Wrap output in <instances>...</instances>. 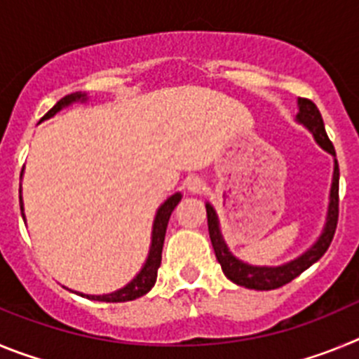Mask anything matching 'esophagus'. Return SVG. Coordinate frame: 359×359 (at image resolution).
<instances>
[{"instance_id": "34e87169", "label": "esophagus", "mask_w": 359, "mask_h": 359, "mask_svg": "<svg viewBox=\"0 0 359 359\" xmlns=\"http://www.w3.org/2000/svg\"><path fill=\"white\" fill-rule=\"evenodd\" d=\"M189 190L190 192H203L205 190V183L201 180H198V177H194V180L189 182Z\"/></svg>"}]
</instances>
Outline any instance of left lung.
<instances>
[{"mask_svg": "<svg viewBox=\"0 0 359 359\" xmlns=\"http://www.w3.org/2000/svg\"><path fill=\"white\" fill-rule=\"evenodd\" d=\"M297 122L306 126L313 136H315L316 144L327 151L329 154L336 156L332 142L329 140L325 128H323V120L320 115L318 107L315 102H311L309 98H298V115ZM338 183H340V169H338V161L334 160V172H332V185H331V196H329V208H327V219H325V226H323L322 233H320L318 241L311 246L307 252L302 255L293 259V261L286 262L282 266H252L248 262L239 261L237 257L231 255L228 250L226 243H224L223 236H221V228H219V219L215 214L214 207L210 203H207V217H208V233H210L212 246H214L215 257H217L219 264L223 268V273L230 278L231 282H236L239 286L250 287V290L257 291H269L277 290V287L284 286L298 275L304 273L309 266L315 264L323 253L327 252L329 244H331L332 237H334L336 224H338Z\"/></svg>", "mask_w": 359, "mask_h": 359, "instance_id": "obj_1", "label": "left lung"}]
</instances>
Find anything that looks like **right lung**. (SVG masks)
<instances>
[{
    "instance_id": "add662e5",
    "label": "right lung",
    "mask_w": 359,
    "mask_h": 359,
    "mask_svg": "<svg viewBox=\"0 0 359 359\" xmlns=\"http://www.w3.org/2000/svg\"><path fill=\"white\" fill-rule=\"evenodd\" d=\"M86 93H72V95H66L65 98H61L52 109L43 116V120L46 118H52L53 115H57L62 107H68L69 104L73 102H84L86 100ZM23 174V170H21ZM182 201V194L176 192V194L170 196L167 201L158 208L156 212V217H154V223H152V237H151V250H149V255H147V261H145L144 268L140 269V273L136 275L129 284H126L120 290L113 291V293H107V294H82L79 293L81 297L90 298V300H98V302H129V300H135L138 297H144L145 293L151 291V287L154 286V282H156L158 277V268L161 264V250H163V241H165V231H167V224H169V219L172 210L176 208L177 203ZM19 203H21V215H23V201L19 198Z\"/></svg>"
}]
</instances>
